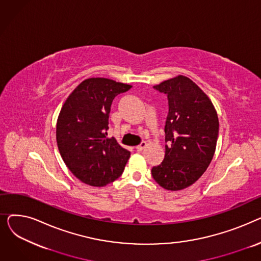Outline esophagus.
Listing matches in <instances>:
<instances>
[{"mask_svg":"<svg viewBox=\"0 0 261 261\" xmlns=\"http://www.w3.org/2000/svg\"><path fill=\"white\" fill-rule=\"evenodd\" d=\"M146 147H147V143L142 142L139 146H136V150H138V151H142V150H144Z\"/></svg>","mask_w":261,"mask_h":261,"instance_id":"esophagus-1","label":"esophagus"}]
</instances>
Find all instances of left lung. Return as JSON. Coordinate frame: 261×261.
<instances>
[{"label": "left lung", "instance_id": "1", "mask_svg": "<svg viewBox=\"0 0 261 261\" xmlns=\"http://www.w3.org/2000/svg\"><path fill=\"white\" fill-rule=\"evenodd\" d=\"M167 95L165 158L151 170L155 182L167 190L193 185L210 166L219 133L216 109L195 82L179 75L153 87Z\"/></svg>", "mask_w": 261, "mask_h": 261}]
</instances>
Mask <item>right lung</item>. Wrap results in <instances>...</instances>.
<instances>
[{
    "mask_svg": "<svg viewBox=\"0 0 261 261\" xmlns=\"http://www.w3.org/2000/svg\"><path fill=\"white\" fill-rule=\"evenodd\" d=\"M132 86L108 78H88L70 94L58 116L56 139L67 168L91 186L101 187L121 175L130 158L114 138H107L113 99Z\"/></svg>",
    "mask_w": 261,
    "mask_h": 261,
    "instance_id": "1",
    "label": "right lung"
}]
</instances>
